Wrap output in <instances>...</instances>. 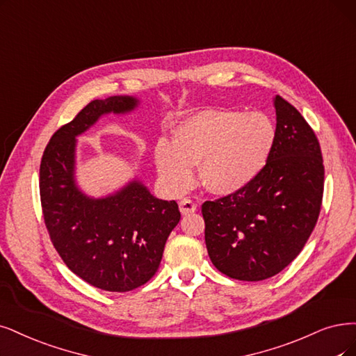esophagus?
I'll return each mask as SVG.
<instances>
[{
  "mask_svg": "<svg viewBox=\"0 0 356 356\" xmlns=\"http://www.w3.org/2000/svg\"><path fill=\"white\" fill-rule=\"evenodd\" d=\"M179 207H180V213L181 214H191V213H195L196 211V202L195 201H192V200H189V198H185V200H181L180 202H179Z\"/></svg>",
  "mask_w": 356,
  "mask_h": 356,
  "instance_id": "obj_1",
  "label": "esophagus"
}]
</instances>
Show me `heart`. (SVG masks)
Instances as JSON below:
<instances>
[{"label": "heart", "instance_id": "1", "mask_svg": "<svg viewBox=\"0 0 356 356\" xmlns=\"http://www.w3.org/2000/svg\"><path fill=\"white\" fill-rule=\"evenodd\" d=\"M274 142L275 127L264 113L204 110L179 124L175 140L156 142L155 163L165 185L181 192L191 186L195 164L202 161L204 185L225 195L259 175Z\"/></svg>", "mask_w": 356, "mask_h": 356}]
</instances>
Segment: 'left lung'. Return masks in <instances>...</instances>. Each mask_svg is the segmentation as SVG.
<instances>
[{
    "mask_svg": "<svg viewBox=\"0 0 356 356\" xmlns=\"http://www.w3.org/2000/svg\"><path fill=\"white\" fill-rule=\"evenodd\" d=\"M274 107L275 142L264 168L245 188L202 204L208 255L236 280L261 282L286 268L321 211L324 164L317 135L280 95Z\"/></svg>",
    "mask_w": 356,
    "mask_h": 356,
    "instance_id": "1",
    "label": "left lung"
}]
</instances>
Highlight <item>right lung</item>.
<instances>
[{
  "mask_svg": "<svg viewBox=\"0 0 356 356\" xmlns=\"http://www.w3.org/2000/svg\"><path fill=\"white\" fill-rule=\"evenodd\" d=\"M136 102L130 97L90 101L51 136L39 168L52 245L76 275L107 292H129L149 282L180 220L176 201L156 200L139 181L104 200H89L74 186V138L99 115L130 111Z\"/></svg>",
  "mask_w": 356,
  "mask_h": 356,
  "instance_id": "right-lung-1",
  "label": "right lung"
}]
</instances>
